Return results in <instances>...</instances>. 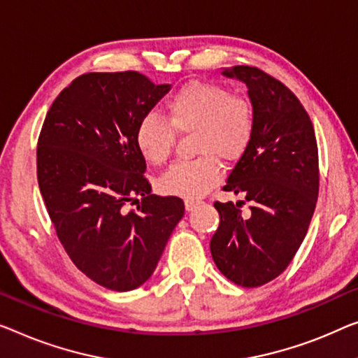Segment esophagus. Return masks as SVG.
Masks as SVG:
<instances>
[{"label":"esophagus","mask_w":358,"mask_h":358,"mask_svg":"<svg viewBox=\"0 0 358 358\" xmlns=\"http://www.w3.org/2000/svg\"><path fill=\"white\" fill-rule=\"evenodd\" d=\"M202 202L201 201H194V199H186L185 201V207H186V210L188 212H193L197 206H201Z\"/></svg>","instance_id":"1"}]
</instances>
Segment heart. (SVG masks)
I'll list each match as a JSON object with an SVG mask.
<instances>
[{"label":"heart","instance_id":"obj_1","mask_svg":"<svg viewBox=\"0 0 358 358\" xmlns=\"http://www.w3.org/2000/svg\"><path fill=\"white\" fill-rule=\"evenodd\" d=\"M169 124L156 114L140 120L135 131L138 151L151 165H164L175 145V131L194 135L196 161L175 164L161 180L167 194L197 199L220 180V164L238 162L254 136L250 101L210 82H189L165 104Z\"/></svg>","mask_w":358,"mask_h":358}]
</instances>
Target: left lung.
Returning a JSON list of instances; mask_svg holds the SVG:
<instances>
[{
    "mask_svg": "<svg viewBox=\"0 0 358 358\" xmlns=\"http://www.w3.org/2000/svg\"><path fill=\"white\" fill-rule=\"evenodd\" d=\"M243 82L255 127L248 152L228 175L225 191L250 202H215L220 225L210 239L217 268L244 287H257L286 270L306 238L318 197L315 131L294 93L249 66L222 69Z\"/></svg>",
    "mask_w": 358,
    "mask_h": 358,
    "instance_id": "left-lung-1",
    "label": "left lung"
}]
</instances>
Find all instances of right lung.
Returning <instances> with one entry per match:
<instances>
[{
    "instance_id": "right-lung-1",
    "label": "right lung",
    "mask_w": 358,
    "mask_h": 358,
    "mask_svg": "<svg viewBox=\"0 0 358 358\" xmlns=\"http://www.w3.org/2000/svg\"><path fill=\"white\" fill-rule=\"evenodd\" d=\"M172 90L140 72L83 73L64 88L43 124L36 172L57 238L88 278L131 291L151 278L185 215L177 196H154L135 131ZM127 201L138 211L127 213Z\"/></svg>"
}]
</instances>
